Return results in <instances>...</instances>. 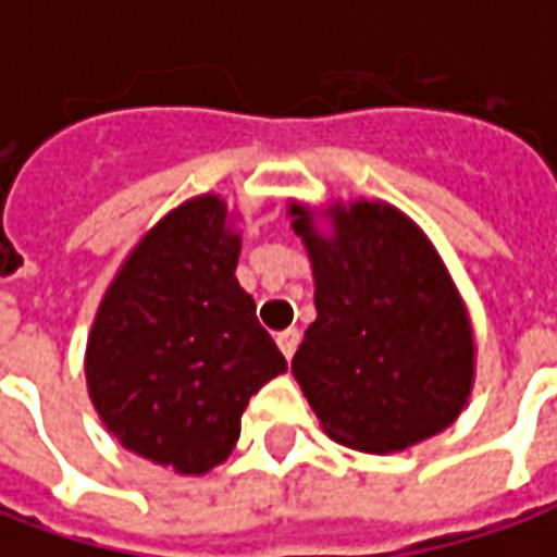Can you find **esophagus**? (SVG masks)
<instances>
[{"instance_id": "esophagus-1", "label": "esophagus", "mask_w": 557, "mask_h": 557, "mask_svg": "<svg viewBox=\"0 0 557 557\" xmlns=\"http://www.w3.org/2000/svg\"><path fill=\"white\" fill-rule=\"evenodd\" d=\"M298 339H301V334H298V331H280L277 334V346H280V351H283V355H286V358H292V355H295V349H298Z\"/></svg>"}]
</instances>
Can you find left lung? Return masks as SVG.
<instances>
[{
  "instance_id": "left-lung-1",
  "label": "left lung",
  "mask_w": 557,
  "mask_h": 557,
  "mask_svg": "<svg viewBox=\"0 0 557 557\" xmlns=\"http://www.w3.org/2000/svg\"><path fill=\"white\" fill-rule=\"evenodd\" d=\"M315 277V322L292 358L334 442L394 454L447 430L474 375V339L454 280L397 208H334V238L292 206Z\"/></svg>"
}]
</instances>
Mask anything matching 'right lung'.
Masks as SVG:
<instances>
[{
	"mask_svg": "<svg viewBox=\"0 0 557 557\" xmlns=\"http://www.w3.org/2000/svg\"><path fill=\"white\" fill-rule=\"evenodd\" d=\"M242 242L218 196L184 202L139 242L91 325L95 409L127 450L178 474L220 466L286 358L235 280Z\"/></svg>",
	"mask_w": 557,
	"mask_h": 557,
	"instance_id": "right-lung-1",
	"label": "right lung"
}]
</instances>
